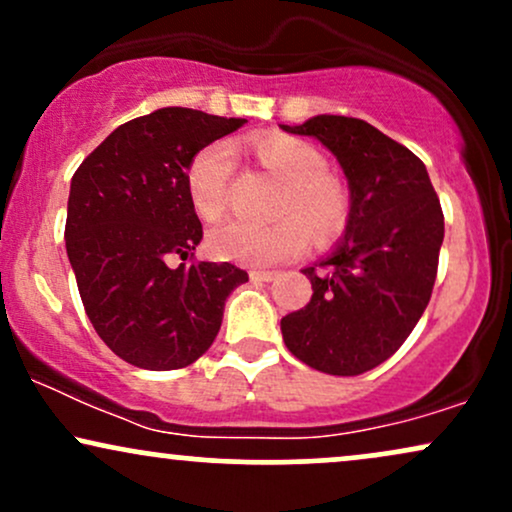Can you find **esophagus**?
<instances>
[{
  "mask_svg": "<svg viewBox=\"0 0 512 512\" xmlns=\"http://www.w3.org/2000/svg\"><path fill=\"white\" fill-rule=\"evenodd\" d=\"M252 281H260V284H269L276 279V272H250Z\"/></svg>",
  "mask_w": 512,
  "mask_h": 512,
  "instance_id": "obj_1",
  "label": "esophagus"
}]
</instances>
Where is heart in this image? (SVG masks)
I'll return each instance as SVG.
<instances>
[{
    "label": "heart",
    "instance_id": "heart-1",
    "mask_svg": "<svg viewBox=\"0 0 512 512\" xmlns=\"http://www.w3.org/2000/svg\"><path fill=\"white\" fill-rule=\"evenodd\" d=\"M252 154L274 178L284 182L276 214L292 216L269 226L226 221L211 228L209 250L216 257L250 267H272L293 260L308 248V228L317 240H330L342 231L349 209L346 195L342 185L325 173V156L313 144L296 137H262L252 142ZM231 173L233 151L228 144L204 146L190 161L185 178L187 195L202 219L214 221L223 214Z\"/></svg>",
    "mask_w": 512,
    "mask_h": 512
}]
</instances>
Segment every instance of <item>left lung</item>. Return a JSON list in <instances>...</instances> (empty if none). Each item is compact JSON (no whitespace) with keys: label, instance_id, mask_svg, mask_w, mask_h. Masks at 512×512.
<instances>
[{"label":"left lung","instance_id":"obj_1","mask_svg":"<svg viewBox=\"0 0 512 512\" xmlns=\"http://www.w3.org/2000/svg\"><path fill=\"white\" fill-rule=\"evenodd\" d=\"M284 132L332 151L349 182L334 248L305 267L313 298L281 317L289 351L330 375H361L402 346L431 301L443 211L424 163L368 122L315 115Z\"/></svg>","mask_w":512,"mask_h":512}]
</instances>
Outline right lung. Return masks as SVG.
Instances as JSON below:
<instances>
[{"instance_id": "obj_1", "label": "right lung", "mask_w": 512, "mask_h": 512, "mask_svg": "<svg viewBox=\"0 0 512 512\" xmlns=\"http://www.w3.org/2000/svg\"><path fill=\"white\" fill-rule=\"evenodd\" d=\"M243 117L161 108L120 125L84 158L67 202V257L93 330L146 370L195 363L221 330L223 305L248 274L185 264L202 240L187 166ZM173 256L183 262L169 264Z\"/></svg>"}]
</instances>
